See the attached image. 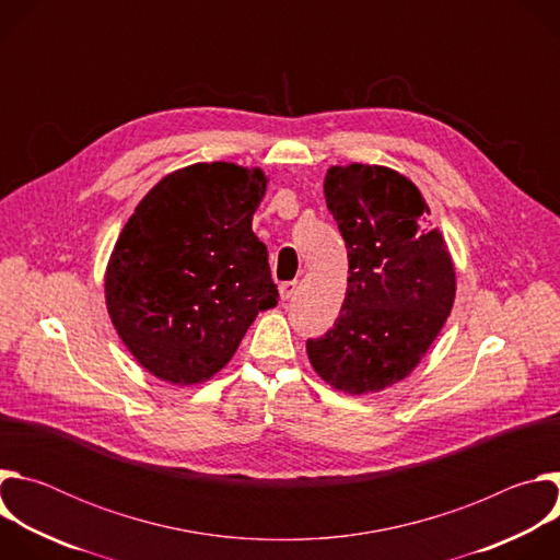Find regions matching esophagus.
<instances>
[{"instance_id":"1","label":"esophagus","mask_w":560,"mask_h":560,"mask_svg":"<svg viewBox=\"0 0 560 560\" xmlns=\"http://www.w3.org/2000/svg\"><path fill=\"white\" fill-rule=\"evenodd\" d=\"M296 288H299V283H296V281H283V283L279 285V294H281V299H283V301H290V299L296 294Z\"/></svg>"}]
</instances>
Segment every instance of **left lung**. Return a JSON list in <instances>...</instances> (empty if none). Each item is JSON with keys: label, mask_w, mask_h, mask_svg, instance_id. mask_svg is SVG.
I'll list each match as a JSON object with an SVG mask.
<instances>
[{"label": "left lung", "mask_w": 560, "mask_h": 560, "mask_svg": "<svg viewBox=\"0 0 560 560\" xmlns=\"http://www.w3.org/2000/svg\"><path fill=\"white\" fill-rule=\"evenodd\" d=\"M326 203L348 248V292L335 326L307 339L318 376L363 394L408 376L454 303L450 253L419 188L383 166H335Z\"/></svg>", "instance_id": "obj_1"}]
</instances>
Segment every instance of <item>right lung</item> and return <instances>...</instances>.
<instances>
[{
    "instance_id": "right-lung-1",
    "label": "right lung",
    "mask_w": 560,
    "mask_h": 560,
    "mask_svg": "<svg viewBox=\"0 0 560 560\" xmlns=\"http://www.w3.org/2000/svg\"><path fill=\"white\" fill-rule=\"evenodd\" d=\"M259 168L195 164L159 182L124 225L106 270L113 324L154 376L217 374L259 310L277 305L268 248L253 232Z\"/></svg>"
}]
</instances>
